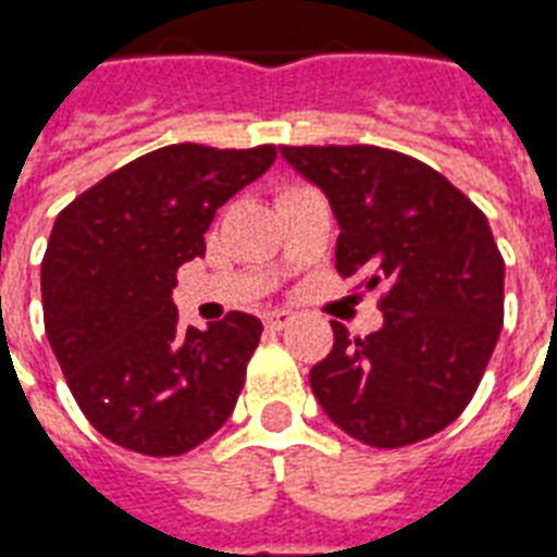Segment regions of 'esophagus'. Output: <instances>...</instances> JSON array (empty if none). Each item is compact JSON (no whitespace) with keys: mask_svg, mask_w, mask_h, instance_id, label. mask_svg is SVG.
Returning a JSON list of instances; mask_svg holds the SVG:
<instances>
[{"mask_svg":"<svg viewBox=\"0 0 557 557\" xmlns=\"http://www.w3.org/2000/svg\"><path fill=\"white\" fill-rule=\"evenodd\" d=\"M296 319V313L293 310H270V313H264V325L273 327V331H282V327H287Z\"/></svg>","mask_w":557,"mask_h":557,"instance_id":"34e87169","label":"esophagus"}]
</instances>
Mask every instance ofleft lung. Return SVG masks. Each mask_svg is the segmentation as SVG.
<instances>
[{
	"instance_id": "1",
	"label": "left lung",
	"mask_w": 557,
	"mask_h": 557,
	"mask_svg": "<svg viewBox=\"0 0 557 557\" xmlns=\"http://www.w3.org/2000/svg\"><path fill=\"white\" fill-rule=\"evenodd\" d=\"M339 223L337 273L386 287L383 325L310 369L325 416L372 447H404L456 421L503 327L499 256L485 214L438 171L374 145L282 148Z\"/></svg>"
}]
</instances>
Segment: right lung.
<instances>
[{
    "mask_svg": "<svg viewBox=\"0 0 557 557\" xmlns=\"http://www.w3.org/2000/svg\"><path fill=\"white\" fill-rule=\"evenodd\" d=\"M275 162L273 145H168L103 176L60 211L42 258L51 351L89 424L145 456H180L226 424L261 339L232 310L176 322V270L206 256L214 211Z\"/></svg>",
    "mask_w": 557,
    "mask_h": 557,
    "instance_id": "right-lung-1",
    "label": "right lung"
}]
</instances>
